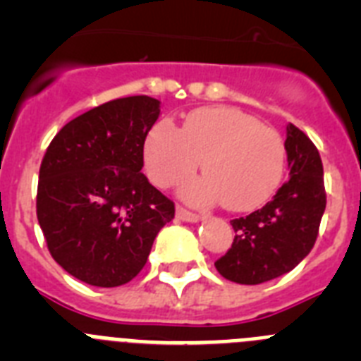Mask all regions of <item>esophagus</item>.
Instances as JSON below:
<instances>
[{
	"label": "esophagus",
	"mask_w": 361,
	"mask_h": 361,
	"mask_svg": "<svg viewBox=\"0 0 361 361\" xmlns=\"http://www.w3.org/2000/svg\"><path fill=\"white\" fill-rule=\"evenodd\" d=\"M177 216L180 220H184V222H200V220L204 219L202 215H197V213L188 212V209L180 208V206H177Z\"/></svg>",
	"instance_id": "obj_1"
}]
</instances>
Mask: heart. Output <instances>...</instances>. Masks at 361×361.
<instances>
[{
    "mask_svg": "<svg viewBox=\"0 0 361 361\" xmlns=\"http://www.w3.org/2000/svg\"><path fill=\"white\" fill-rule=\"evenodd\" d=\"M200 161L206 175L180 188L188 202L209 206L224 200L231 212H253L282 183L286 146L276 130L231 106L191 111L183 130L162 119L146 135V173L157 186L183 180Z\"/></svg>",
    "mask_w": 361,
    "mask_h": 361,
    "instance_id": "obj_1",
    "label": "heart"
}]
</instances>
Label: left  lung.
<instances>
[{"instance_id": "obj_1", "label": "left lung", "mask_w": 361, "mask_h": 361, "mask_svg": "<svg viewBox=\"0 0 361 361\" xmlns=\"http://www.w3.org/2000/svg\"><path fill=\"white\" fill-rule=\"evenodd\" d=\"M289 180L273 200L251 215L231 220L235 238L215 262L224 279L257 286L295 269L317 242L325 212L324 166L311 139L288 124Z\"/></svg>"}]
</instances>
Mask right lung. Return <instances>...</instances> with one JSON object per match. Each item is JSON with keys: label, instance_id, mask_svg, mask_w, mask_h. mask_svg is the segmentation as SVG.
I'll list each match as a JSON object with an SVG mask.
<instances>
[{"label": "right lung", "instance_id": "obj_1", "mask_svg": "<svg viewBox=\"0 0 361 361\" xmlns=\"http://www.w3.org/2000/svg\"><path fill=\"white\" fill-rule=\"evenodd\" d=\"M161 114L148 95L114 99L66 123L47 148L37 220L66 273L117 288L145 267L175 206L141 173L145 141Z\"/></svg>", "mask_w": 361, "mask_h": 361}]
</instances>
